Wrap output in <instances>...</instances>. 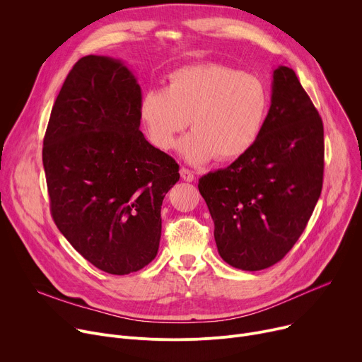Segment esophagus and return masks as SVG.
Returning <instances> with one entry per match:
<instances>
[{
	"label": "esophagus",
	"instance_id": "34e87169",
	"mask_svg": "<svg viewBox=\"0 0 362 362\" xmlns=\"http://www.w3.org/2000/svg\"><path fill=\"white\" fill-rule=\"evenodd\" d=\"M180 177H182L185 182H194V180H195L194 172H190L189 168H186V167H182V168H180Z\"/></svg>",
	"mask_w": 362,
	"mask_h": 362
}]
</instances>
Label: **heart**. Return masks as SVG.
Wrapping results in <instances>:
<instances>
[{"label": "heart", "mask_w": 362, "mask_h": 362, "mask_svg": "<svg viewBox=\"0 0 362 362\" xmlns=\"http://www.w3.org/2000/svg\"><path fill=\"white\" fill-rule=\"evenodd\" d=\"M139 119L148 141L170 150L187 124L194 128L179 142L192 164L216 157L233 161L247 154L260 138L269 112V91L257 76L221 64L175 69L165 88H150L139 102Z\"/></svg>", "instance_id": "obj_1"}]
</instances>
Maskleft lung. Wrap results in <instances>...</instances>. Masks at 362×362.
<instances>
[{
    "label": "left lung",
    "instance_id": "obj_1",
    "mask_svg": "<svg viewBox=\"0 0 362 362\" xmlns=\"http://www.w3.org/2000/svg\"><path fill=\"white\" fill-rule=\"evenodd\" d=\"M323 122L296 72H272L271 107L255 147L199 179L216 249L242 271L279 262L304 231L323 186Z\"/></svg>",
    "mask_w": 362,
    "mask_h": 362
}]
</instances>
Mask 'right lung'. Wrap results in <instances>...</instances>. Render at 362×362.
<instances>
[{
	"instance_id": "obj_1",
	"label": "right lung",
	"mask_w": 362,
	"mask_h": 362,
	"mask_svg": "<svg viewBox=\"0 0 362 362\" xmlns=\"http://www.w3.org/2000/svg\"><path fill=\"white\" fill-rule=\"evenodd\" d=\"M141 87L124 61L87 55L58 94L43 139L54 221L95 268L142 269L157 256L161 205L179 165L139 131Z\"/></svg>"
}]
</instances>
